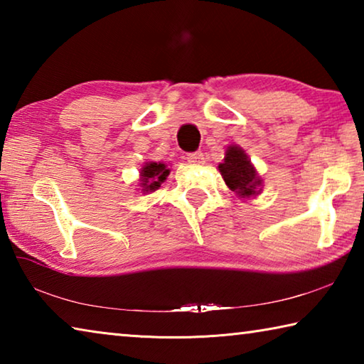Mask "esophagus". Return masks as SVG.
Segmentation results:
<instances>
[{
    "instance_id": "obj_1",
    "label": "esophagus",
    "mask_w": 364,
    "mask_h": 364,
    "mask_svg": "<svg viewBox=\"0 0 364 364\" xmlns=\"http://www.w3.org/2000/svg\"><path fill=\"white\" fill-rule=\"evenodd\" d=\"M188 162L189 164H193V165H200V164H204V154H202L200 151H197V152H191V154H188Z\"/></svg>"
}]
</instances>
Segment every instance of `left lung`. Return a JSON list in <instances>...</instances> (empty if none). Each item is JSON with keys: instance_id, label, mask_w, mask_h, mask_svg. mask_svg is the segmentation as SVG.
Masks as SVG:
<instances>
[{"instance_id": "left-lung-1", "label": "left lung", "mask_w": 364, "mask_h": 364, "mask_svg": "<svg viewBox=\"0 0 364 364\" xmlns=\"http://www.w3.org/2000/svg\"><path fill=\"white\" fill-rule=\"evenodd\" d=\"M218 170L226 186L230 188L239 199H254L262 193L263 180L258 175L254 164L242 147L230 144L226 147L223 162L218 165Z\"/></svg>"}]
</instances>
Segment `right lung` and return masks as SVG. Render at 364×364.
Masks as SVG:
<instances>
[{
  "label": "right lung",
  "mask_w": 364,
  "mask_h": 364,
  "mask_svg": "<svg viewBox=\"0 0 364 364\" xmlns=\"http://www.w3.org/2000/svg\"><path fill=\"white\" fill-rule=\"evenodd\" d=\"M170 175V168L164 162H154V160H146L143 167L139 168V191L143 194L152 193L160 188L167 176Z\"/></svg>",
  "instance_id": "right-lung-1"
}]
</instances>
